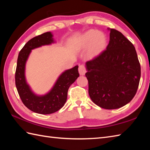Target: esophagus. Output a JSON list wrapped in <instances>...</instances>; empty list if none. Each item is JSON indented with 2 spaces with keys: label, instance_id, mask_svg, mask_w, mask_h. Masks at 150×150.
I'll use <instances>...</instances> for the list:
<instances>
[{
  "label": "esophagus",
  "instance_id": "obj_1",
  "mask_svg": "<svg viewBox=\"0 0 150 150\" xmlns=\"http://www.w3.org/2000/svg\"><path fill=\"white\" fill-rule=\"evenodd\" d=\"M79 74L81 75H84L86 72V69L85 66L84 65H81L79 67Z\"/></svg>",
  "mask_w": 150,
  "mask_h": 150
}]
</instances>
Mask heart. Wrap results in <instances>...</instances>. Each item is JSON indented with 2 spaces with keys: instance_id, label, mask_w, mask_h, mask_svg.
I'll return each instance as SVG.
<instances>
[{
  "instance_id": "heart-1",
  "label": "heart",
  "mask_w": 150,
  "mask_h": 150,
  "mask_svg": "<svg viewBox=\"0 0 150 150\" xmlns=\"http://www.w3.org/2000/svg\"><path fill=\"white\" fill-rule=\"evenodd\" d=\"M107 44L106 35L100 31L91 30L80 37L76 47L79 50H85L89 47L87 56L89 59H94L104 52Z\"/></svg>"
}]
</instances>
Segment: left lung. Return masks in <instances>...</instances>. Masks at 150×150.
<instances>
[{
    "label": "left lung",
    "instance_id": "left-lung-1",
    "mask_svg": "<svg viewBox=\"0 0 150 150\" xmlns=\"http://www.w3.org/2000/svg\"><path fill=\"white\" fill-rule=\"evenodd\" d=\"M106 50L86 62L88 93L91 100L107 110L120 108L135 95L141 65L134 46L120 31L109 29Z\"/></svg>",
    "mask_w": 150,
    "mask_h": 150
}]
</instances>
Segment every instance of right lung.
Masks as SVG:
<instances>
[{"instance_id":"add662e5","label":"right lung","mask_w":150,"mask_h":150,"mask_svg":"<svg viewBox=\"0 0 150 150\" xmlns=\"http://www.w3.org/2000/svg\"><path fill=\"white\" fill-rule=\"evenodd\" d=\"M55 42L53 34L46 32L33 37L22 47L18 54L15 71V85L23 104L35 113L47 115L55 113L66 103L70 86L79 77L78 66L61 73L55 84L45 95H38L31 90L25 77L26 63L31 50Z\"/></svg>"}]
</instances>
